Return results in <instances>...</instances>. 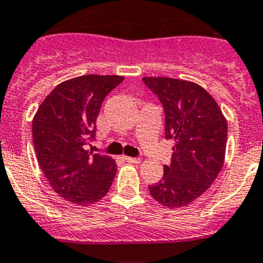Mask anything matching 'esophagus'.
I'll return each mask as SVG.
<instances>
[{"instance_id":"34e87169","label":"esophagus","mask_w":263,"mask_h":263,"mask_svg":"<svg viewBox=\"0 0 263 263\" xmlns=\"http://www.w3.org/2000/svg\"><path fill=\"white\" fill-rule=\"evenodd\" d=\"M124 160L128 161V163H135V164H139L141 163V159L140 158H132V156H124Z\"/></svg>"}]
</instances>
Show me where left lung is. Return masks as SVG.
Returning <instances> with one entry per match:
<instances>
[{
  "mask_svg": "<svg viewBox=\"0 0 263 263\" xmlns=\"http://www.w3.org/2000/svg\"><path fill=\"white\" fill-rule=\"evenodd\" d=\"M165 112V139L173 140L171 165L148 185L154 200L182 208L203 195L219 176L225 159L228 122L215 99L200 85L172 78H144Z\"/></svg>",
  "mask_w": 263,
  "mask_h": 263,
  "instance_id": "1",
  "label": "left lung"
}]
</instances>
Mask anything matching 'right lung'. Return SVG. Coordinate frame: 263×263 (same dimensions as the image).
<instances>
[{
    "instance_id": "right-lung-1",
    "label": "right lung",
    "mask_w": 263,
    "mask_h": 263,
    "mask_svg": "<svg viewBox=\"0 0 263 263\" xmlns=\"http://www.w3.org/2000/svg\"><path fill=\"white\" fill-rule=\"evenodd\" d=\"M118 75H84L58 84L33 118V141L44 177L58 196L85 206L102 200L117 173L110 156L92 154L95 123Z\"/></svg>"
}]
</instances>
